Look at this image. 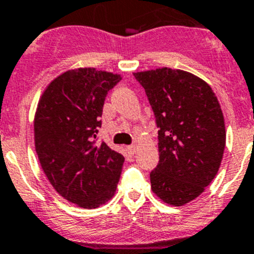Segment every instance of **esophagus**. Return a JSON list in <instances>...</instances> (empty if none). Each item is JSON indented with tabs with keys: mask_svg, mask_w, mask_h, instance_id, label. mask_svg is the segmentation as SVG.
<instances>
[{
	"mask_svg": "<svg viewBox=\"0 0 254 254\" xmlns=\"http://www.w3.org/2000/svg\"><path fill=\"white\" fill-rule=\"evenodd\" d=\"M127 149H128V151L131 152L132 154H133V153H136L137 146H136V144H131V146H127Z\"/></svg>",
	"mask_w": 254,
	"mask_h": 254,
	"instance_id": "1",
	"label": "esophagus"
}]
</instances>
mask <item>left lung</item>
<instances>
[{
    "label": "left lung",
    "mask_w": 254,
    "mask_h": 254,
    "mask_svg": "<svg viewBox=\"0 0 254 254\" xmlns=\"http://www.w3.org/2000/svg\"><path fill=\"white\" fill-rule=\"evenodd\" d=\"M156 116L159 162L151 172L154 194L180 207L216 177L226 146L221 105L206 81L168 67L133 73Z\"/></svg>",
    "instance_id": "1"
}]
</instances>
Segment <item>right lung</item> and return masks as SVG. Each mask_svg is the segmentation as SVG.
Instances as JSON below:
<instances>
[{"instance_id":"right-lung-1","label":"right lung","mask_w":254,"mask_h":254,"mask_svg":"<svg viewBox=\"0 0 254 254\" xmlns=\"http://www.w3.org/2000/svg\"><path fill=\"white\" fill-rule=\"evenodd\" d=\"M121 74L92 67L68 69L43 91L33 122L41 167L64 199L97 208L113 197L125 157L96 143L108 91Z\"/></svg>"}]
</instances>
